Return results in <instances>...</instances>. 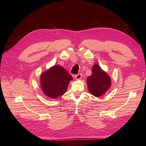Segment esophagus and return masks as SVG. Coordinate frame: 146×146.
Returning <instances> with one entry per match:
<instances>
[{
	"instance_id": "obj_1",
	"label": "esophagus",
	"mask_w": 146,
	"mask_h": 146,
	"mask_svg": "<svg viewBox=\"0 0 146 146\" xmlns=\"http://www.w3.org/2000/svg\"><path fill=\"white\" fill-rule=\"evenodd\" d=\"M81 78H82V74L81 73H78V74L76 75V76H75V78L77 80H80Z\"/></svg>"
}]
</instances>
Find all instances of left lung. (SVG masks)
I'll return each instance as SVG.
<instances>
[{
  "label": "left lung",
  "mask_w": 146,
  "mask_h": 146,
  "mask_svg": "<svg viewBox=\"0 0 146 146\" xmlns=\"http://www.w3.org/2000/svg\"><path fill=\"white\" fill-rule=\"evenodd\" d=\"M92 71L91 76L87 77L88 90L94 96H102L110 87L111 78L98 64L93 65Z\"/></svg>",
  "instance_id": "1"
}]
</instances>
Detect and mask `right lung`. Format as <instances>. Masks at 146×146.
Wrapping results in <instances>:
<instances>
[{"label":"right lung","instance_id":"obj_1","mask_svg":"<svg viewBox=\"0 0 146 146\" xmlns=\"http://www.w3.org/2000/svg\"><path fill=\"white\" fill-rule=\"evenodd\" d=\"M72 80L73 77L64 68L56 65L41 74V89L46 96L55 99L67 91Z\"/></svg>","mask_w":146,"mask_h":146}]
</instances>
